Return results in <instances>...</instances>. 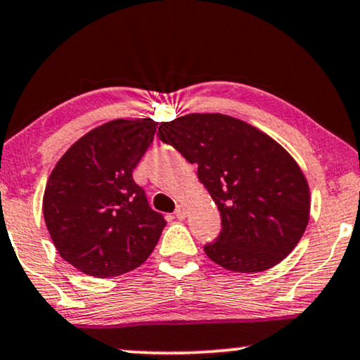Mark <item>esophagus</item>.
Returning a JSON list of instances; mask_svg holds the SVG:
<instances>
[{
	"label": "esophagus",
	"instance_id": "esophagus-1",
	"mask_svg": "<svg viewBox=\"0 0 360 360\" xmlns=\"http://www.w3.org/2000/svg\"><path fill=\"white\" fill-rule=\"evenodd\" d=\"M175 217L179 220H184L187 217V208H185V205H179L175 208Z\"/></svg>",
	"mask_w": 360,
	"mask_h": 360
}]
</instances>
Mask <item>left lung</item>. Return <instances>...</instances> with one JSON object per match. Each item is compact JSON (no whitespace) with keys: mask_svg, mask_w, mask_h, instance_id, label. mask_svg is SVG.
I'll return each instance as SVG.
<instances>
[{"mask_svg":"<svg viewBox=\"0 0 360 360\" xmlns=\"http://www.w3.org/2000/svg\"><path fill=\"white\" fill-rule=\"evenodd\" d=\"M158 139L197 163L198 180L220 212L221 230L203 247L233 272L267 270L294 250L309 224L310 193L285 148L221 113H190L160 123Z\"/></svg>","mask_w":360,"mask_h":360,"instance_id":"obj_1","label":"left lung"}]
</instances>
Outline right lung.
<instances>
[{"label":"right lung","mask_w":360,"mask_h":360,"mask_svg":"<svg viewBox=\"0 0 360 360\" xmlns=\"http://www.w3.org/2000/svg\"><path fill=\"white\" fill-rule=\"evenodd\" d=\"M157 127L152 118L113 120L75 141L53 168L44 221L58 254L79 272L117 277L157 245L167 221L133 180Z\"/></svg>","instance_id":"add662e5"}]
</instances>
